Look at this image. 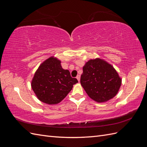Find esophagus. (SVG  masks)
I'll return each mask as SVG.
<instances>
[{"instance_id":"esophagus-1","label":"esophagus","mask_w":147,"mask_h":147,"mask_svg":"<svg viewBox=\"0 0 147 147\" xmlns=\"http://www.w3.org/2000/svg\"><path fill=\"white\" fill-rule=\"evenodd\" d=\"M76 78H77V79L78 80V81L79 82V81H80V75H78Z\"/></svg>"}]
</instances>
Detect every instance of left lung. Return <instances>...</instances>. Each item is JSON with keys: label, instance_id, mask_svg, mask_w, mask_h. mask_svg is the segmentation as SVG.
<instances>
[{"label": "left lung", "instance_id": "8db88e82", "mask_svg": "<svg viewBox=\"0 0 147 147\" xmlns=\"http://www.w3.org/2000/svg\"><path fill=\"white\" fill-rule=\"evenodd\" d=\"M80 83L91 99L101 103L117 95L121 78L112 65L96 58L88 61L83 66Z\"/></svg>", "mask_w": 147, "mask_h": 147}]
</instances>
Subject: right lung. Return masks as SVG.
<instances>
[{
    "label": "right lung",
    "instance_id": "add662e5",
    "mask_svg": "<svg viewBox=\"0 0 147 147\" xmlns=\"http://www.w3.org/2000/svg\"><path fill=\"white\" fill-rule=\"evenodd\" d=\"M77 83L68 70L62 68L61 61L52 56L40 65L31 86L40 100L53 105L63 100Z\"/></svg>",
    "mask_w": 147,
    "mask_h": 147
}]
</instances>
